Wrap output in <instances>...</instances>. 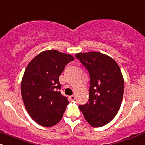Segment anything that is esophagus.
Listing matches in <instances>:
<instances>
[{"label":"esophagus","mask_w":145,"mask_h":145,"mask_svg":"<svg viewBox=\"0 0 145 145\" xmlns=\"http://www.w3.org/2000/svg\"><path fill=\"white\" fill-rule=\"evenodd\" d=\"M69 99L71 100V101H74V100H75V96H74V95H71V96L69 97Z\"/></svg>","instance_id":"34e87169"}]
</instances>
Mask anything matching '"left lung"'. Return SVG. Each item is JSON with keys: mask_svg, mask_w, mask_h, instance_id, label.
<instances>
[{"mask_svg": "<svg viewBox=\"0 0 145 145\" xmlns=\"http://www.w3.org/2000/svg\"><path fill=\"white\" fill-rule=\"evenodd\" d=\"M75 57L90 75L89 101L79 108L91 126H105L117 115L123 99L124 80L120 68L110 56L100 52L77 53Z\"/></svg>", "mask_w": 145, "mask_h": 145, "instance_id": "1", "label": "left lung"}]
</instances>
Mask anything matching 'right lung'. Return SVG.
<instances>
[{
	"label": "right lung",
	"instance_id": "right-lung-1",
	"mask_svg": "<svg viewBox=\"0 0 145 145\" xmlns=\"http://www.w3.org/2000/svg\"><path fill=\"white\" fill-rule=\"evenodd\" d=\"M74 58L57 50L44 51L28 63L21 83L24 104L31 117L44 127L61 120L68 98L59 90V76Z\"/></svg>",
	"mask_w": 145,
	"mask_h": 145
}]
</instances>
